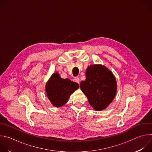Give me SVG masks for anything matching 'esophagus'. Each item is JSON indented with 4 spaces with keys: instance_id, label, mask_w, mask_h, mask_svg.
<instances>
[{
    "instance_id": "34e87169",
    "label": "esophagus",
    "mask_w": 152,
    "mask_h": 152,
    "mask_svg": "<svg viewBox=\"0 0 152 152\" xmlns=\"http://www.w3.org/2000/svg\"><path fill=\"white\" fill-rule=\"evenodd\" d=\"M74 80H75V82H77V83H79V81H80V79H79V77H75Z\"/></svg>"
}]
</instances>
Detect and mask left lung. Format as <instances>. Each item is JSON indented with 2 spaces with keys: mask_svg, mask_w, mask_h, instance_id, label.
Wrapping results in <instances>:
<instances>
[{
  "mask_svg": "<svg viewBox=\"0 0 152 152\" xmlns=\"http://www.w3.org/2000/svg\"><path fill=\"white\" fill-rule=\"evenodd\" d=\"M85 75L86 79L80 84L81 90L95 110L105 109L116 94L117 83L114 76L102 65L90 66L86 69Z\"/></svg>",
  "mask_w": 152,
  "mask_h": 152,
  "instance_id": "8db88e82",
  "label": "left lung"
}]
</instances>
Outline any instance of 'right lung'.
Returning <instances> with one entry per match:
<instances>
[{"instance_id":"1","label":"right lung","mask_w":152,"mask_h":152,"mask_svg":"<svg viewBox=\"0 0 152 152\" xmlns=\"http://www.w3.org/2000/svg\"><path fill=\"white\" fill-rule=\"evenodd\" d=\"M79 88L78 83L69 79H62L58 73H53L46 86L49 99L56 107H61L67 102L69 97Z\"/></svg>"}]
</instances>
